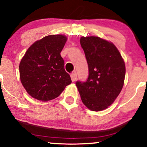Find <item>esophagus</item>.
<instances>
[{"mask_svg": "<svg viewBox=\"0 0 147 147\" xmlns=\"http://www.w3.org/2000/svg\"><path fill=\"white\" fill-rule=\"evenodd\" d=\"M70 78H71V80L72 82H75L77 79V75L76 72H72V73L70 75Z\"/></svg>", "mask_w": 147, "mask_h": 147, "instance_id": "esophagus-1", "label": "esophagus"}]
</instances>
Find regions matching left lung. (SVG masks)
<instances>
[{
	"label": "left lung",
	"instance_id": "8db88e82",
	"mask_svg": "<svg viewBox=\"0 0 147 147\" xmlns=\"http://www.w3.org/2000/svg\"><path fill=\"white\" fill-rule=\"evenodd\" d=\"M89 68L85 82L76 85L84 105L99 111L112 104L124 85L126 67L124 60L113 43L99 37H81L80 40Z\"/></svg>",
	"mask_w": 147,
	"mask_h": 147
}]
</instances>
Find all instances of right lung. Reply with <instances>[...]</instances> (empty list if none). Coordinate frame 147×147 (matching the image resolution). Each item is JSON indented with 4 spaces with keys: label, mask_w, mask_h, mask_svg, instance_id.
<instances>
[{
    "label": "right lung",
    "mask_w": 147,
    "mask_h": 147,
    "mask_svg": "<svg viewBox=\"0 0 147 147\" xmlns=\"http://www.w3.org/2000/svg\"><path fill=\"white\" fill-rule=\"evenodd\" d=\"M66 40L64 35L44 37L31 45L21 59V82L34 98L42 101L52 100L72 83L60 56Z\"/></svg>",
    "instance_id": "obj_1"
}]
</instances>
